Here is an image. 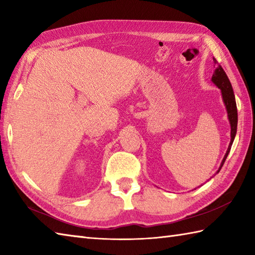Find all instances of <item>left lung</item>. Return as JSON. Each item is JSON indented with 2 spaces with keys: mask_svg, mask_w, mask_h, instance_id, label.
<instances>
[{
  "mask_svg": "<svg viewBox=\"0 0 255 255\" xmlns=\"http://www.w3.org/2000/svg\"><path fill=\"white\" fill-rule=\"evenodd\" d=\"M213 59H214L215 66H217V68H216V70H215V72L213 74V78H211V81H213V82L221 90V94H223V100H224V103H225L226 108H227V113H228V118H229L230 126H231V140H230L228 150H227V152L224 156V160L220 164V167L218 170V172H219L221 167H223L224 163H225L227 156H228V154L230 152L232 142H234L235 137H236L237 125H238V112H237V104H236L234 90H232L230 81H229L228 77H227L226 72L224 71V69L218 64V61L216 60L215 58H213Z\"/></svg>",
  "mask_w": 255,
  "mask_h": 255,
  "instance_id": "8db88e82",
  "label": "left lung"
}]
</instances>
